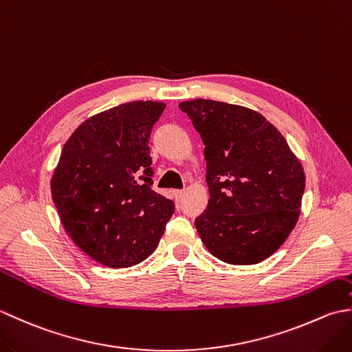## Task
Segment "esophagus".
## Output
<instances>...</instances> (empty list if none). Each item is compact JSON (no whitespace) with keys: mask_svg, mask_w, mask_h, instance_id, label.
Here are the masks:
<instances>
[{"mask_svg":"<svg viewBox=\"0 0 352 352\" xmlns=\"http://www.w3.org/2000/svg\"><path fill=\"white\" fill-rule=\"evenodd\" d=\"M172 195H174L175 201H182V198L184 197V190H174L172 192Z\"/></svg>","mask_w":352,"mask_h":352,"instance_id":"34e87169","label":"esophagus"}]
</instances>
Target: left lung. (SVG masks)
<instances>
[{"instance_id":"1","label":"left lung","mask_w":352,"mask_h":352,"mask_svg":"<svg viewBox=\"0 0 352 352\" xmlns=\"http://www.w3.org/2000/svg\"><path fill=\"white\" fill-rule=\"evenodd\" d=\"M178 107L206 145L210 199L195 219L201 241L226 263H260L300 218L305 188L300 160L257 111L201 98Z\"/></svg>"}]
</instances>
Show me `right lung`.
Returning a JSON list of instances; mask_svg holds the SVG:
<instances>
[{
  "label": "right lung",
  "mask_w": 352,
  "mask_h": 352,
  "mask_svg": "<svg viewBox=\"0 0 352 352\" xmlns=\"http://www.w3.org/2000/svg\"><path fill=\"white\" fill-rule=\"evenodd\" d=\"M163 102L133 101L89 118L66 142L51 180L66 233L109 267L144 261L159 245L174 201L153 190L149 136Z\"/></svg>",
  "instance_id": "obj_1"
}]
</instances>
